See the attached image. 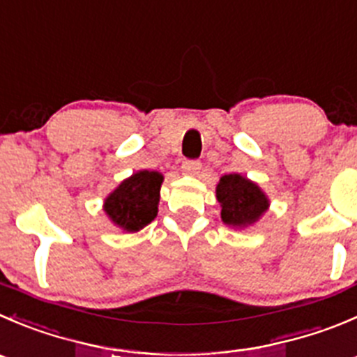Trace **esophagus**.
<instances>
[{"mask_svg":"<svg viewBox=\"0 0 357 357\" xmlns=\"http://www.w3.org/2000/svg\"><path fill=\"white\" fill-rule=\"evenodd\" d=\"M200 169H202V164L197 160H185L181 164V171L186 176H197L200 172Z\"/></svg>","mask_w":357,"mask_h":357,"instance_id":"obj_1","label":"esophagus"}]
</instances>
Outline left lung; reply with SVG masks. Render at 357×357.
<instances>
[{
    "label": "left lung",
    "instance_id": "left-lung-1",
    "mask_svg": "<svg viewBox=\"0 0 357 357\" xmlns=\"http://www.w3.org/2000/svg\"><path fill=\"white\" fill-rule=\"evenodd\" d=\"M216 199L221 207V221L235 230L252 227L271 207V200L258 183L238 172L221 176Z\"/></svg>",
    "mask_w": 357,
    "mask_h": 357
}]
</instances>
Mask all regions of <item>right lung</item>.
I'll return each mask as SVG.
<instances>
[{
  "instance_id": "add662e5",
  "label": "right lung",
  "mask_w": 357,
  "mask_h": 357,
  "mask_svg": "<svg viewBox=\"0 0 357 357\" xmlns=\"http://www.w3.org/2000/svg\"><path fill=\"white\" fill-rule=\"evenodd\" d=\"M164 174L137 171L123 179L102 202L108 220L126 234H136L157 218Z\"/></svg>"
}]
</instances>
